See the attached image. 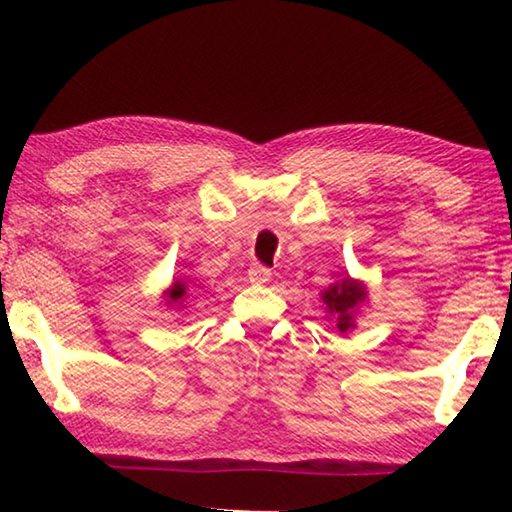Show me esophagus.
<instances>
[{"instance_id":"obj_1","label":"esophagus","mask_w":512,"mask_h":512,"mask_svg":"<svg viewBox=\"0 0 512 512\" xmlns=\"http://www.w3.org/2000/svg\"><path fill=\"white\" fill-rule=\"evenodd\" d=\"M248 280L255 282V284H266L271 280V268H266L264 264H250L248 268Z\"/></svg>"}]
</instances>
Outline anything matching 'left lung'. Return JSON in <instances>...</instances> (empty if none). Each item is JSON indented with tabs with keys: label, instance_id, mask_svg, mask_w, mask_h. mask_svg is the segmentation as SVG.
I'll use <instances>...</instances> for the list:
<instances>
[{
	"label": "left lung",
	"instance_id": "obj_1",
	"mask_svg": "<svg viewBox=\"0 0 512 512\" xmlns=\"http://www.w3.org/2000/svg\"><path fill=\"white\" fill-rule=\"evenodd\" d=\"M363 298H366V291H363L359 284L352 280H343L341 284H334V287H329V291L323 293L327 309L332 311V314L339 316V323H336V327H339L341 332L352 327V311Z\"/></svg>",
	"mask_w": 512,
	"mask_h": 512
}]
</instances>
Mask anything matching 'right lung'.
<instances>
[{
	"label": "right lung",
	"instance_id": "obj_1",
	"mask_svg": "<svg viewBox=\"0 0 512 512\" xmlns=\"http://www.w3.org/2000/svg\"><path fill=\"white\" fill-rule=\"evenodd\" d=\"M183 296H185V287H183V284H180V282H176V284H173V287H171V291H169V300H171V302H178Z\"/></svg>",
	"mask_w": 512,
	"mask_h": 512
}]
</instances>
